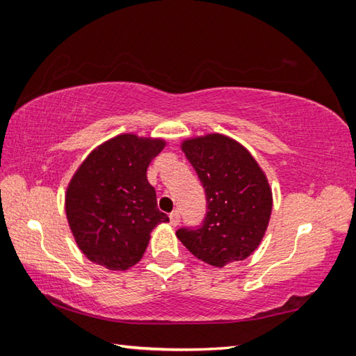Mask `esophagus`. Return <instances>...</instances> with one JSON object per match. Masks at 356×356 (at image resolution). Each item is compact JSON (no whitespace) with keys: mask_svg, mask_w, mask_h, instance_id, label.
<instances>
[{"mask_svg":"<svg viewBox=\"0 0 356 356\" xmlns=\"http://www.w3.org/2000/svg\"><path fill=\"white\" fill-rule=\"evenodd\" d=\"M170 221H171L172 226H177L179 225V222H180V213L177 212V210H174V212L170 213Z\"/></svg>","mask_w":356,"mask_h":356,"instance_id":"1","label":"esophagus"}]
</instances>
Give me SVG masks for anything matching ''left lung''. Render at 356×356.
<instances>
[{
	"label": "left lung",
	"mask_w": 356,
	"mask_h": 356,
	"mask_svg": "<svg viewBox=\"0 0 356 356\" xmlns=\"http://www.w3.org/2000/svg\"><path fill=\"white\" fill-rule=\"evenodd\" d=\"M206 190L207 213L197 227H180L177 238L213 267L243 261L267 231L273 197L261 166L242 144L220 134L182 143Z\"/></svg>",
	"instance_id": "obj_1"
}]
</instances>
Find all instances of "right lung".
Masks as SVG:
<instances>
[{"instance_id": "obj_1", "label": "right lung", "mask_w": 356, "mask_h": 356, "mask_svg": "<svg viewBox=\"0 0 356 356\" xmlns=\"http://www.w3.org/2000/svg\"><path fill=\"white\" fill-rule=\"evenodd\" d=\"M163 140L124 134L86 156L65 193V215L78 248L108 270H127L141 261L150 232L170 221L156 209L147 166Z\"/></svg>"}]
</instances>
